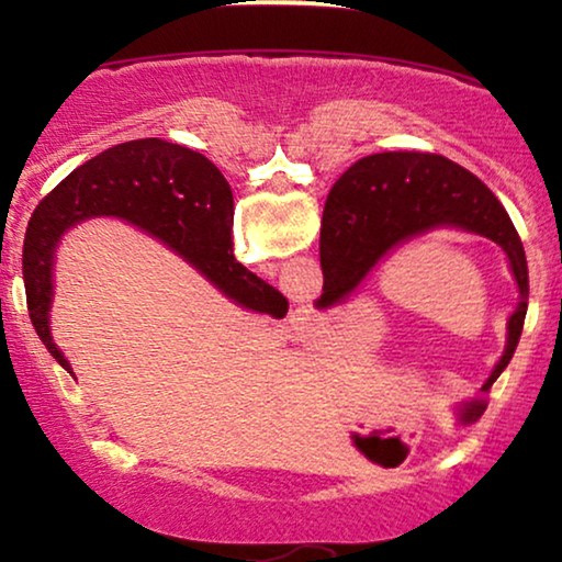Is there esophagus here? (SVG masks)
I'll use <instances>...</instances> for the list:
<instances>
[{"label":"esophagus","instance_id":"esophagus-1","mask_svg":"<svg viewBox=\"0 0 562 562\" xmlns=\"http://www.w3.org/2000/svg\"><path fill=\"white\" fill-rule=\"evenodd\" d=\"M299 319H302V325H310V322H306V319H310V317H306V312H304L302 317H299Z\"/></svg>","mask_w":562,"mask_h":562}]
</instances>
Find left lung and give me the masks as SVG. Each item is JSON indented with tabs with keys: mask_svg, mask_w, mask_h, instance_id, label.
Segmentation results:
<instances>
[{
	"mask_svg": "<svg viewBox=\"0 0 562 562\" xmlns=\"http://www.w3.org/2000/svg\"><path fill=\"white\" fill-rule=\"evenodd\" d=\"M432 229H463L504 250L517 281V310L506 319V345L481 394L458 409L460 425L486 412L488 391L517 350L527 317L529 273L525 245L502 202L479 176L437 153H373L335 181L325 204L319 260L325 286L317 306L342 304L396 248Z\"/></svg>",
	"mask_w": 562,
	"mask_h": 562,
	"instance_id": "left-lung-1",
	"label": "left lung"
}]
</instances>
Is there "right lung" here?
Returning a JSON list of instances; mask_svg holds the SVG:
<instances>
[{
  "mask_svg": "<svg viewBox=\"0 0 562 562\" xmlns=\"http://www.w3.org/2000/svg\"><path fill=\"white\" fill-rule=\"evenodd\" d=\"M233 189L202 153L143 137L106 148L76 168L37 204L22 248L27 312L37 337L71 371L50 335L53 268L66 229L91 217H117L156 237L243 310L286 317L289 302L233 252Z\"/></svg>",
  "mask_w": 562,
  "mask_h": 562,
  "instance_id": "add662e5",
  "label": "right lung"
}]
</instances>
